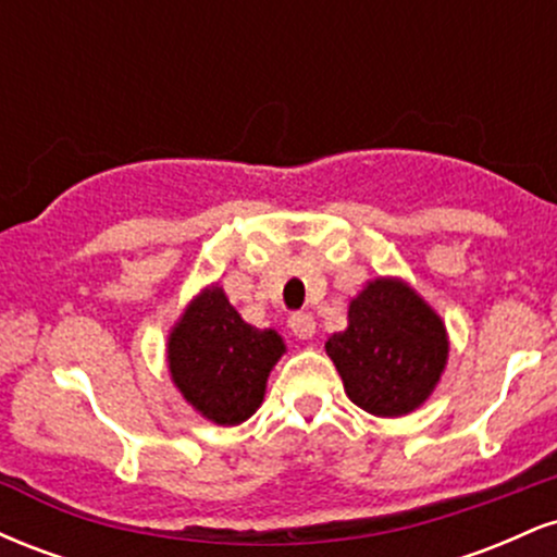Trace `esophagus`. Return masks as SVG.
I'll return each mask as SVG.
<instances>
[{
	"label": "esophagus",
	"instance_id": "esophagus-1",
	"mask_svg": "<svg viewBox=\"0 0 557 557\" xmlns=\"http://www.w3.org/2000/svg\"><path fill=\"white\" fill-rule=\"evenodd\" d=\"M287 327H290V332L298 337V341H311L317 332V322L311 314L298 311V314H293L290 319H287Z\"/></svg>",
	"mask_w": 557,
	"mask_h": 557
}]
</instances>
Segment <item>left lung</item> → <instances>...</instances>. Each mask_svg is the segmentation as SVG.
I'll return each instance as SVG.
<instances>
[{
	"label": "left lung",
	"mask_w": 557,
	"mask_h": 557,
	"mask_svg": "<svg viewBox=\"0 0 557 557\" xmlns=\"http://www.w3.org/2000/svg\"><path fill=\"white\" fill-rule=\"evenodd\" d=\"M327 356L348 398L374 417H403L437 387L447 363V332L437 311L403 280L376 277L350 300L348 327Z\"/></svg>",
	"instance_id": "left-lung-1"
}]
</instances>
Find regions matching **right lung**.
<instances>
[{
    "label": "right lung",
    "mask_w": 557,
    "mask_h": 557,
    "mask_svg": "<svg viewBox=\"0 0 557 557\" xmlns=\"http://www.w3.org/2000/svg\"><path fill=\"white\" fill-rule=\"evenodd\" d=\"M283 354V337L243 322L220 285L190 300L168 341L175 387L203 419L220 426H235L257 413L267 376Z\"/></svg>",
    "instance_id": "obj_1"
}]
</instances>
